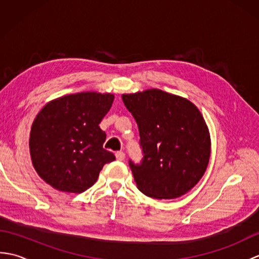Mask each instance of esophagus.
Returning a JSON list of instances; mask_svg holds the SVG:
<instances>
[{"label":"esophagus","instance_id":"obj_1","mask_svg":"<svg viewBox=\"0 0 259 259\" xmlns=\"http://www.w3.org/2000/svg\"><path fill=\"white\" fill-rule=\"evenodd\" d=\"M115 158H117V160H119V161L124 160V158H125L124 152L123 151H118L117 153H115Z\"/></svg>","mask_w":259,"mask_h":259}]
</instances>
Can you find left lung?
<instances>
[{"mask_svg":"<svg viewBox=\"0 0 259 259\" xmlns=\"http://www.w3.org/2000/svg\"><path fill=\"white\" fill-rule=\"evenodd\" d=\"M122 101L139 128L144 159L129 161L142 194L175 199L198 184L210 158V135L188 99L159 89L124 93Z\"/></svg>","mask_w":259,"mask_h":259,"instance_id":"left-lung-1","label":"left lung"}]
</instances>
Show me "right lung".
I'll use <instances>...</instances> for the list:
<instances>
[{
	"label": "right lung",
	"instance_id": "obj_1",
	"mask_svg": "<svg viewBox=\"0 0 259 259\" xmlns=\"http://www.w3.org/2000/svg\"><path fill=\"white\" fill-rule=\"evenodd\" d=\"M113 99L112 93H73L48 102L37 113L30 133L31 160L54 189L81 194L115 159L103 149L107 136L99 126Z\"/></svg>",
	"mask_w": 259,
	"mask_h": 259
}]
</instances>
